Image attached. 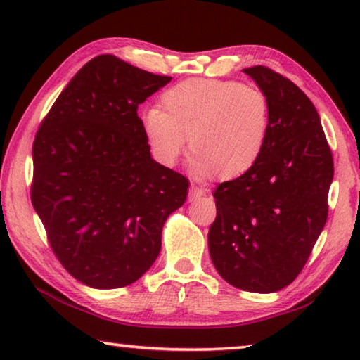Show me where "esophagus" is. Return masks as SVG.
<instances>
[{
  "label": "esophagus",
  "instance_id": "34e87169",
  "mask_svg": "<svg viewBox=\"0 0 360 360\" xmlns=\"http://www.w3.org/2000/svg\"><path fill=\"white\" fill-rule=\"evenodd\" d=\"M205 195H206V191H205V188L198 187V186H195V184H192V186H191V188H188V200H191V202H195V200L203 198Z\"/></svg>",
  "mask_w": 360,
  "mask_h": 360
}]
</instances>
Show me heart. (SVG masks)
I'll return each mask as SVG.
<instances>
[{
	"instance_id": "heart-1",
	"label": "heart",
	"mask_w": 360,
	"mask_h": 360,
	"mask_svg": "<svg viewBox=\"0 0 360 360\" xmlns=\"http://www.w3.org/2000/svg\"><path fill=\"white\" fill-rule=\"evenodd\" d=\"M158 108L141 114L150 155L173 167L188 139L191 169L200 179H235L257 165L270 131V103L254 85L188 79L167 89Z\"/></svg>"
}]
</instances>
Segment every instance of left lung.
I'll list each match as a JSON object with an SVG mask.
<instances>
[{"label": "left lung", "mask_w": 360, "mask_h": 360, "mask_svg": "<svg viewBox=\"0 0 360 360\" xmlns=\"http://www.w3.org/2000/svg\"><path fill=\"white\" fill-rule=\"evenodd\" d=\"M270 103V131L251 172L214 191L208 246L225 281L270 294L302 271L327 221L332 150L311 100L266 66L243 70Z\"/></svg>", "instance_id": "1"}]
</instances>
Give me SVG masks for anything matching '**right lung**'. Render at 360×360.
<instances>
[{
    "label": "right lung",
    "mask_w": 360,
    "mask_h": 360,
    "mask_svg": "<svg viewBox=\"0 0 360 360\" xmlns=\"http://www.w3.org/2000/svg\"><path fill=\"white\" fill-rule=\"evenodd\" d=\"M172 77L114 56L85 63L34 136L32 203L60 264L95 289L138 281L184 205L186 176L157 163L138 106Z\"/></svg>",
    "instance_id": "right-lung-1"
}]
</instances>
